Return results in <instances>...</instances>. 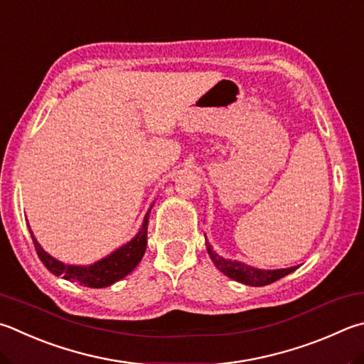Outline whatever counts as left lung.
<instances>
[{"instance_id":"obj_1","label":"left lung","mask_w":364,"mask_h":364,"mask_svg":"<svg viewBox=\"0 0 364 364\" xmlns=\"http://www.w3.org/2000/svg\"><path fill=\"white\" fill-rule=\"evenodd\" d=\"M207 250L211 261H213L215 266L220 269L224 275L230 277L232 280L245 283V285H250V287L270 285V283L283 279V277L291 274L293 270L297 269V267H288V269H280V270H261V269L247 266V264H242L239 261L224 259V257H221L220 255H216L210 245L207 247Z\"/></svg>"}]
</instances>
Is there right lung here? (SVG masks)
<instances>
[{
  "label": "right lung",
  "instance_id": "right-lung-1",
  "mask_svg": "<svg viewBox=\"0 0 364 364\" xmlns=\"http://www.w3.org/2000/svg\"><path fill=\"white\" fill-rule=\"evenodd\" d=\"M149 211L146 213V216H144L143 226L134 240L127 243V245H124L122 248L116 250L114 253H111L109 256L105 257V259L92 264V266H87V267L67 266V264L54 259V257L49 256L41 247H39V243L36 242L35 237L31 235V239H33V243H35L39 259L43 261L44 266L48 267L54 275H62L63 279H67L70 282H77L79 285L89 287V288L109 287L117 280L124 279L125 275H129L132 270L138 266V262L141 261V257L144 255V251H146V245H148Z\"/></svg>",
  "mask_w": 364,
  "mask_h": 364
}]
</instances>
